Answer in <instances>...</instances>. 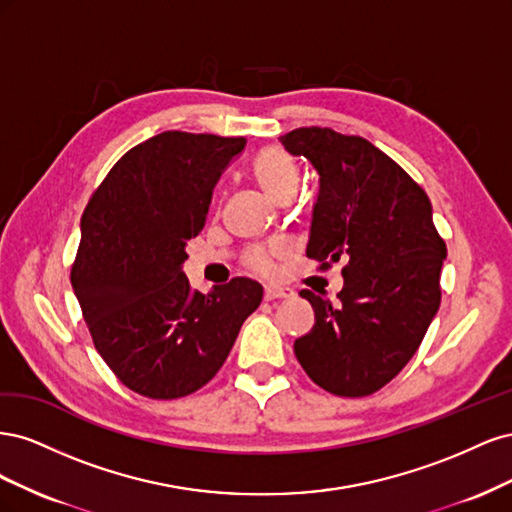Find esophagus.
Listing matches in <instances>:
<instances>
[{
	"mask_svg": "<svg viewBox=\"0 0 512 512\" xmlns=\"http://www.w3.org/2000/svg\"><path fill=\"white\" fill-rule=\"evenodd\" d=\"M292 297H294V290L292 288H284V286H277V284H267L265 286V299L267 301L292 299Z\"/></svg>",
	"mask_w": 512,
	"mask_h": 512,
	"instance_id": "obj_1",
	"label": "esophagus"
}]
</instances>
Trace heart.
I'll return each mask as SVG.
<instances>
[{"label":"heart","instance_id":"b5f03b06","mask_svg":"<svg viewBox=\"0 0 512 512\" xmlns=\"http://www.w3.org/2000/svg\"><path fill=\"white\" fill-rule=\"evenodd\" d=\"M254 177L258 185L273 200H280L288 192H297L299 170L294 160L280 147H267L258 153L254 162ZM280 252V247H256L247 256V265L258 273H269L273 269V256Z\"/></svg>","mask_w":512,"mask_h":512}]
</instances>
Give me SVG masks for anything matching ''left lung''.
Segmentation results:
<instances>
[{"mask_svg": "<svg viewBox=\"0 0 512 512\" xmlns=\"http://www.w3.org/2000/svg\"><path fill=\"white\" fill-rule=\"evenodd\" d=\"M280 141L318 173L307 258L322 269L346 262L337 303L301 290L316 322L294 342V354L324 391L371 395L406 367L440 307L446 245L431 203L404 168L361 136L312 126Z\"/></svg>", "mask_w": 512, "mask_h": 512, "instance_id": "8db88e82", "label": "left lung"}]
</instances>
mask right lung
Masks as SVG:
<instances>
[{"mask_svg": "<svg viewBox=\"0 0 512 512\" xmlns=\"http://www.w3.org/2000/svg\"><path fill=\"white\" fill-rule=\"evenodd\" d=\"M245 138L162 132L132 147L91 196L70 282L91 339L138 395L179 399L205 386L262 301L235 277L209 294L181 271L215 183Z\"/></svg>", "mask_w": 512, "mask_h": 512, "instance_id": "add662e5", "label": "right lung"}]
</instances>
